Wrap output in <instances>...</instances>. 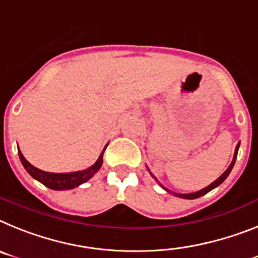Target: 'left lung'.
I'll use <instances>...</instances> for the list:
<instances>
[{
	"label": "left lung",
	"instance_id": "8db88e82",
	"mask_svg": "<svg viewBox=\"0 0 258 258\" xmlns=\"http://www.w3.org/2000/svg\"><path fill=\"white\" fill-rule=\"evenodd\" d=\"M239 145H240V143H239V144L236 145V148H235L234 158H232L231 163H230V166L227 167V170H226V171L223 172L222 175L219 176V178L217 179V180H214V182H213L212 184L208 185V187L203 188V189H200V191L194 192V194H175V192L169 191V189H167V188H165V187H163V189H166L167 192H170V194H172V195H175V196L182 197V199H188V200H192V199H197V197H201V196H204V195H207L208 192H210V191H212V189H214V188H216V187H218V185L221 184V183H223V180H225V179L227 178V176H228V174H230V172H231L232 167H234V165H235V161H236L237 151H239ZM152 176H153V175H152ZM153 178H154V176H153ZM154 179H156V178H154ZM156 180H157V179H156Z\"/></svg>",
	"mask_w": 258,
	"mask_h": 258
}]
</instances>
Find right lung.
I'll return each instance as SVG.
<instances>
[{"label":"right lung","mask_w":258,"mask_h":258,"mask_svg":"<svg viewBox=\"0 0 258 258\" xmlns=\"http://www.w3.org/2000/svg\"><path fill=\"white\" fill-rule=\"evenodd\" d=\"M104 151L100 154V157H98V160L96 161L95 165H92L88 169L75 172H61V174H58V172L42 171V170L32 166V165L24 158V156L22 154V152L19 151V149H18V154H19L22 165H23L24 169L27 170V172H28L32 178H35L36 180H39L40 183H42L45 187L50 188V189L64 191V189H73V188L78 187V185L83 184V183H86L87 180H89L92 176L95 175L102 165Z\"/></svg>","instance_id":"obj_1"}]
</instances>
